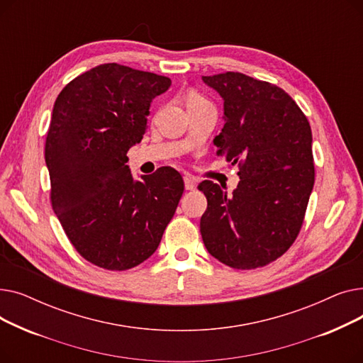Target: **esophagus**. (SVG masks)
I'll list each match as a JSON object with an SVG mask.
<instances>
[{
    "label": "esophagus",
    "mask_w": 363,
    "mask_h": 363,
    "mask_svg": "<svg viewBox=\"0 0 363 363\" xmlns=\"http://www.w3.org/2000/svg\"><path fill=\"white\" fill-rule=\"evenodd\" d=\"M184 182H185V189H194L197 186V181L194 177L191 175H186L184 178Z\"/></svg>",
    "instance_id": "1"
}]
</instances>
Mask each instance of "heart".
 I'll list each match as a JSON object with an SVG mask.
<instances>
[{
	"instance_id": "heart-1",
	"label": "heart",
	"mask_w": 363,
	"mask_h": 363,
	"mask_svg": "<svg viewBox=\"0 0 363 363\" xmlns=\"http://www.w3.org/2000/svg\"><path fill=\"white\" fill-rule=\"evenodd\" d=\"M200 101H206L201 95H199V94H196V92H191L188 95V99H186V104L188 103H200Z\"/></svg>"
}]
</instances>
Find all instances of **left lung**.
Segmentation results:
<instances>
[{
  "instance_id": "8db88e82",
  "label": "left lung",
  "mask_w": 363,
  "mask_h": 363,
  "mask_svg": "<svg viewBox=\"0 0 363 363\" xmlns=\"http://www.w3.org/2000/svg\"><path fill=\"white\" fill-rule=\"evenodd\" d=\"M223 100L216 155L238 164L233 194L212 181L200 233L207 252L234 269H256L282 256L298 235L315 182L311 125L277 85L238 72L203 76Z\"/></svg>"
}]
</instances>
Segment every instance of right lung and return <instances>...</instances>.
I'll use <instances>...</instances> for the list:
<instances>
[{"mask_svg":"<svg viewBox=\"0 0 363 363\" xmlns=\"http://www.w3.org/2000/svg\"><path fill=\"white\" fill-rule=\"evenodd\" d=\"M170 79L118 63L94 67L57 97L45 141L51 204L78 253L126 271L157 250L184 181L169 166L133 179L128 150L141 143L151 101Z\"/></svg>","mask_w":363,"mask_h":363,"instance_id":"right-lung-1","label":"right lung"}]
</instances>
